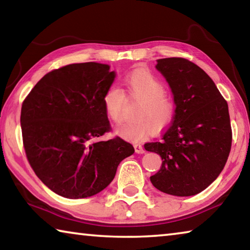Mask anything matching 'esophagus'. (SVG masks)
I'll return each instance as SVG.
<instances>
[{
    "label": "esophagus",
    "mask_w": 250,
    "mask_h": 250,
    "mask_svg": "<svg viewBox=\"0 0 250 250\" xmlns=\"http://www.w3.org/2000/svg\"><path fill=\"white\" fill-rule=\"evenodd\" d=\"M134 150H135V153H139V154H142L145 153V149H143V146L140 145H134Z\"/></svg>",
    "instance_id": "obj_1"
}]
</instances>
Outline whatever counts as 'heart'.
<instances>
[{"label": "heart", "instance_id": "obj_1", "mask_svg": "<svg viewBox=\"0 0 250 250\" xmlns=\"http://www.w3.org/2000/svg\"><path fill=\"white\" fill-rule=\"evenodd\" d=\"M126 97L139 101L131 122L121 125L117 133L131 141H141L152 133L153 126L161 130L171 124L176 113V104L166 94L164 83L150 70L137 68L126 75L124 80ZM104 105L107 116L113 122L122 118L125 96L119 87L111 84L104 95Z\"/></svg>", "mask_w": 250, "mask_h": 250}]
</instances>
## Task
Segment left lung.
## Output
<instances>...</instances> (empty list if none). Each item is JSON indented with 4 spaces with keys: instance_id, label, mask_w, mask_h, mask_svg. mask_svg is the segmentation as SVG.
<instances>
[{
    "instance_id": "obj_1",
    "label": "left lung",
    "mask_w": 250,
    "mask_h": 250,
    "mask_svg": "<svg viewBox=\"0 0 250 250\" xmlns=\"http://www.w3.org/2000/svg\"><path fill=\"white\" fill-rule=\"evenodd\" d=\"M156 69L170 84L176 113L159 141L145 145L163 160L151 183L170 195H195L217 179L229 155L227 101L209 76L188 59H159Z\"/></svg>"
}]
</instances>
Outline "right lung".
I'll return each mask as SVG.
<instances>
[{
  "label": "right lung",
  "mask_w": 250,
  "mask_h": 250,
  "mask_svg": "<svg viewBox=\"0 0 250 250\" xmlns=\"http://www.w3.org/2000/svg\"><path fill=\"white\" fill-rule=\"evenodd\" d=\"M98 62L62 66L46 74L22 104L21 126L29 166L58 195L84 198L111 183L132 145L115 137L95 141L111 130L104 95L115 71Z\"/></svg>",
  "instance_id": "right-lung-1"
}]
</instances>
